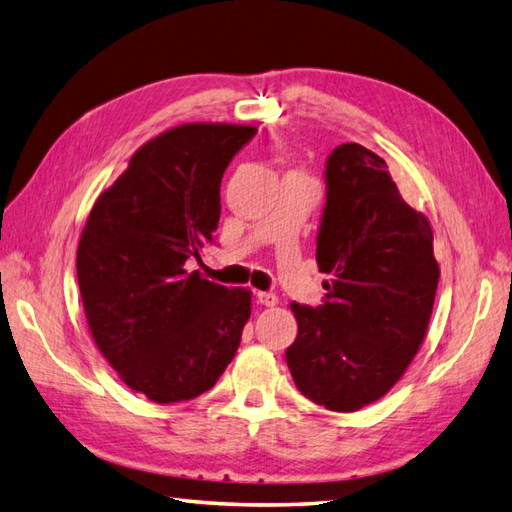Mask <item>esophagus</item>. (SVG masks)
<instances>
[{
  "label": "esophagus",
  "instance_id": "obj_1",
  "mask_svg": "<svg viewBox=\"0 0 512 512\" xmlns=\"http://www.w3.org/2000/svg\"><path fill=\"white\" fill-rule=\"evenodd\" d=\"M257 304H262V306H275L277 304V295L275 293H264V290H259L257 293Z\"/></svg>",
  "mask_w": 512,
  "mask_h": 512
}]
</instances>
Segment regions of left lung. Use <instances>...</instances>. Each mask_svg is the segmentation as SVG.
<instances>
[{
    "instance_id": "8db88e82",
    "label": "left lung",
    "mask_w": 512,
    "mask_h": 512,
    "mask_svg": "<svg viewBox=\"0 0 512 512\" xmlns=\"http://www.w3.org/2000/svg\"><path fill=\"white\" fill-rule=\"evenodd\" d=\"M386 162L359 144L326 159L317 266L319 306L293 302L290 375L310 402L353 413L384 397L413 362L433 313L439 266L428 219L410 208Z\"/></svg>"
}]
</instances>
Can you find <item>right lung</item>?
I'll return each instance as SVG.
<instances>
[{
	"label": "right lung",
	"instance_id": "right-lung-1",
	"mask_svg": "<svg viewBox=\"0 0 512 512\" xmlns=\"http://www.w3.org/2000/svg\"><path fill=\"white\" fill-rule=\"evenodd\" d=\"M253 126L184 124L150 139L90 210L77 282L97 348L122 382L173 404L213 388L235 357L250 290L188 270L222 213L224 170Z\"/></svg>",
	"mask_w": 512,
	"mask_h": 512
}]
</instances>
